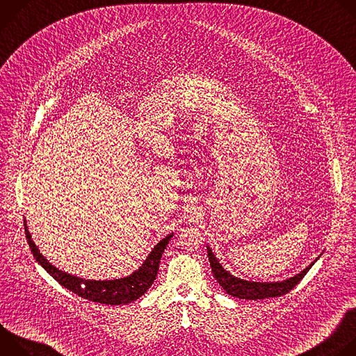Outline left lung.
I'll return each instance as SVG.
<instances>
[{
    "mask_svg": "<svg viewBox=\"0 0 356 356\" xmlns=\"http://www.w3.org/2000/svg\"><path fill=\"white\" fill-rule=\"evenodd\" d=\"M207 252H209V259H210V266L213 270V275L216 280L220 283V286L232 297L242 298V300H264L269 297H279L286 293H289L304 276L312 269V266L318 261V257L316 261H313L306 269H302L297 275L287 277L284 280L279 282H252V280H245L241 277L234 276L229 273L224 266L220 264V261L216 258L213 253L211 248L207 245Z\"/></svg>",
    "mask_w": 356,
    "mask_h": 356,
    "instance_id": "obj_1",
    "label": "left lung"
}]
</instances>
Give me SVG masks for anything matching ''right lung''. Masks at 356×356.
I'll use <instances>...</instances> for the list:
<instances>
[{"mask_svg": "<svg viewBox=\"0 0 356 356\" xmlns=\"http://www.w3.org/2000/svg\"><path fill=\"white\" fill-rule=\"evenodd\" d=\"M24 225H25V235H26L29 248L33 253V258L50 276H52L56 282H59L63 287H66L67 290H70L72 293L83 298L97 301L101 304H111V306H120V304L132 302L139 297H142L149 290V287L154 284L156 279L162 253L165 252L169 241L175 235V232H172V234H168L165 238H162L154 248H152V250L149 252V255L142 262V265L128 276H124L120 279H111V280H107V279L94 280V279H83V277L70 275L54 266L42 255L39 248L33 242L26 225V220H24Z\"/></svg>", "mask_w": 356, "mask_h": 356, "instance_id": "obj_1", "label": "right lung"}]
</instances>
